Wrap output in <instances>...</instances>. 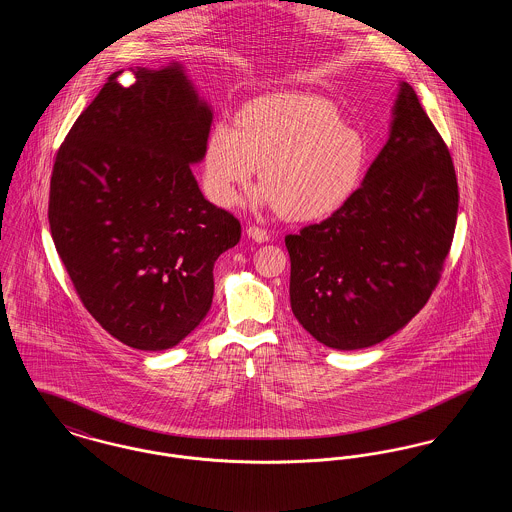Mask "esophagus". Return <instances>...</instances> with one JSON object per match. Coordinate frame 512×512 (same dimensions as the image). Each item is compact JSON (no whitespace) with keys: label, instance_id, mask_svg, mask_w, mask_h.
Here are the masks:
<instances>
[{"label":"esophagus","instance_id":"obj_1","mask_svg":"<svg viewBox=\"0 0 512 512\" xmlns=\"http://www.w3.org/2000/svg\"><path fill=\"white\" fill-rule=\"evenodd\" d=\"M247 236L253 240V242H257V244H265V242H268V232L267 230H263V228H259V226H249L247 230Z\"/></svg>","mask_w":512,"mask_h":512}]
</instances>
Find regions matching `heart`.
Instances as JSON below:
<instances>
[{
  "instance_id": "heart-1",
  "label": "heart",
  "mask_w": 512,
  "mask_h": 512,
  "mask_svg": "<svg viewBox=\"0 0 512 512\" xmlns=\"http://www.w3.org/2000/svg\"><path fill=\"white\" fill-rule=\"evenodd\" d=\"M365 163V140L341 124L334 103L307 94H270L247 103L236 124H213L203 174L211 201L234 207L261 167L255 205L311 222L345 205Z\"/></svg>"
}]
</instances>
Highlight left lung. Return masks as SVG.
Here are the masks:
<instances>
[{
    "label": "left lung",
    "mask_w": 512,
    "mask_h": 512,
    "mask_svg": "<svg viewBox=\"0 0 512 512\" xmlns=\"http://www.w3.org/2000/svg\"><path fill=\"white\" fill-rule=\"evenodd\" d=\"M457 209L451 155L413 88L399 82L388 142L361 188L330 219L286 236L299 324L340 351L405 328L438 284Z\"/></svg>",
    "instance_id": "8db88e82"
}]
</instances>
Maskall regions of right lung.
I'll return each mask as SVG.
<instances>
[{"label": "right lung", "mask_w": 512, "mask_h": 512, "mask_svg": "<svg viewBox=\"0 0 512 512\" xmlns=\"http://www.w3.org/2000/svg\"><path fill=\"white\" fill-rule=\"evenodd\" d=\"M121 73L57 151L49 228L88 313L124 345L163 351L209 313L215 261L242 226L203 197L192 172L213 109L186 67H136L126 86Z\"/></svg>", "instance_id": "right-lung-1"}]
</instances>
